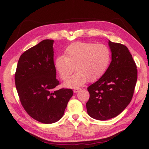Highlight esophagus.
Instances as JSON below:
<instances>
[{
    "label": "esophagus",
    "instance_id": "esophagus-1",
    "mask_svg": "<svg viewBox=\"0 0 149 149\" xmlns=\"http://www.w3.org/2000/svg\"><path fill=\"white\" fill-rule=\"evenodd\" d=\"M80 90H81V88H75L74 89V93H78V92L80 91Z\"/></svg>",
    "mask_w": 149,
    "mask_h": 149
}]
</instances>
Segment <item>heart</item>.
<instances>
[{"label": "heart", "instance_id": "heart-1", "mask_svg": "<svg viewBox=\"0 0 149 149\" xmlns=\"http://www.w3.org/2000/svg\"><path fill=\"white\" fill-rule=\"evenodd\" d=\"M111 53L107 46L85 42H76L68 46L65 56L55 60V68L61 78L68 79L75 71L77 72L65 81L66 86H81L87 81H95L101 77L109 65Z\"/></svg>", "mask_w": 149, "mask_h": 149}]
</instances>
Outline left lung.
<instances>
[{
  "instance_id": "8db88e82",
  "label": "left lung",
  "mask_w": 149,
  "mask_h": 149,
  "mask_svg": "<svg viewBox=\"0 0 149 149\" xmlns=\"http://www.w3.org/2000/svg\"><path fill=\"white\" fill-rule=\"evenodd\" d=\"M111 62L104 75L88 88V114L107 120L120 114L132 98L137 81L136 65L125 45L109 40Z\"/></svg>"
}]
</instances>
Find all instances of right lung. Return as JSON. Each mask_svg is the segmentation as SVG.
<instances>
[{"label":"right lung","mask_w":149,"mask_h":149,"mask_svg":"<svg viewBox=\"0 0 149 149\" xmlns=\"http://www.w3.org/2000/svg\"><path fill=\"white\" fill-rule=\"evenodd\" d=\"M53 40H44L25 51L19 57L15 81L23 107L33 119L53 123L64 114L72 89L54 91L59 81L56 78Z\"/></svg>","instance_id":"obj_1"}]
</instances>
